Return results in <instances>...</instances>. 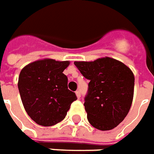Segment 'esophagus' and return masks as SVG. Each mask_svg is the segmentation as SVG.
Instances as JSON below:
<instances>
[{
	"label": "esophagus",
	"instance_id": "34e87169",
	"mask_svg": "<svg viewBox=\"0 0 154 154\" xmlns=\"http://www.w3.org/2000/svg\"><path fill=\"white\" fill-rule=\"evenodd\" d=\"M76 96H77V97L79 99L81 97V92L79 91H76Z\"/></svg>",
	"mask_w": 154,
	"mask_h": 154
}]
</instances>
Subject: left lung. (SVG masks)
<instances>
[{
	"label": "left lung",
	"instance_id": "1",
	"mask_svg": "<svg viewBox=\"0 0 154 154\" xmlns=\"http://www.w3.org/2000/svg\"><path fill=\"white\" fill-rule=\"evenodd\" d=\"M74 64L90 80L84 103L88 122L98 130L113 129L123 121L132 106L134 92L132 70L108 57Z\"/></svg>",
	"mask_w": 154,
	"mask_h": 154
}]
</instances>
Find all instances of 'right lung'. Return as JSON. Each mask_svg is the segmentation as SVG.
Masks as SVG:
<instances>
[{
    "label": "right lung",
    "mask_w": 154,
    "mask_h": 154,
    "mask_svg": "<svg viewBox=\"0 0 154 154\" xmlns=\"http://www.w3.org/2000/svg\"><path fill=\"white\" fill-rule=\"evenodd\" d=\"M69 64V61L44 58L21 69L18 78L21 102L38 125L50 127L62 122L72 103L77 100L75 92L67 88V77L63 73Z\"/></svg>",
    "instance_id": "right-lung-1"
}]
</instances>
